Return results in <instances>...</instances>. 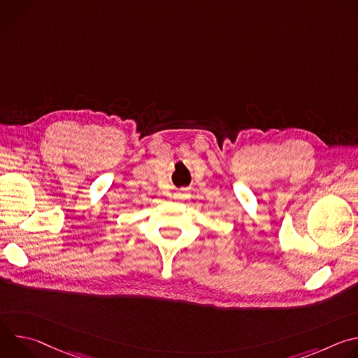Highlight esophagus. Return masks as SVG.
<instances>
[{
	"instance_id": "obj_1",
	"label": "esophagus",
	"mask_w": 358,
	"mask_h": 358,
	"mask_svg": "<svg viewBox=\"0 0 358 358\" xmlns=\"http://www.w3.org/2000/svg\"><path fill=\"white\" fill-rule=\"evenodd\" d=\"M187 195H188V189L182 187V188L177 189V192L174 194V198H177V199H184Z\"/></svg>"
}]
</instances>
